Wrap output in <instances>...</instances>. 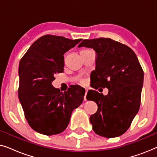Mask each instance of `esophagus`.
<instances>
[{"label": "esophagus", "instance_id": "esophagus-1", "mask_svg": "<svg viewBox=\"0 0 157 157\" xmlns=\"http://www.w3.org/2000/svg\"><path fill=\"white\" fill-rule=\"evenodd\" d=\"M87 92H88V90L86 89V91H85V95H84V97H83V99L84 101L86 100V94H87Z\"/></svg>", "mask_w": 157, "mask_h": 157}]
</instances>
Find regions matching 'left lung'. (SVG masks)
<instances>
[{
	"mask_svg": "<svg viewBox=\"0 0 157 157\" xmlns=\"http://www.w3.org/2000/svg\"><path fill=\"white\" fill-rule=\"evenodd\" d=\"M96 51L94 89L107 88L106 96L88 91L98 110L90 117L93 130L99 136L113 138L125 133L138 113L144 82V71L136 55L129 47L111 38L83 40L78 47Z\"/></svg>",
	"mask_w": 157,
	"mask_h": 157,
	"instance_id": "8db88e82",
	"label": "left lung"
}]
</instances>
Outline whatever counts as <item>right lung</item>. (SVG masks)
I'll return each instance as SVG.
<instances>
[{"label": "right lung", "instance_id": "right-lung-1", "mask_svg": "<svg viewBox=\"0 0 157 157\" xmlns=\"http://www.w3.org/2000/svg\"><path fill=\"white\" fill-rule=\"evenodd\" d=\"M82 39L45 35L36 40L19 63L18 98L30 126L41 134L63 132L72 111L82 104L85 90L74 85L63 93L51 84L63 71V54Z\"/></svg>", "mask_w": 157, "mask_h": 157}]
</instances>
